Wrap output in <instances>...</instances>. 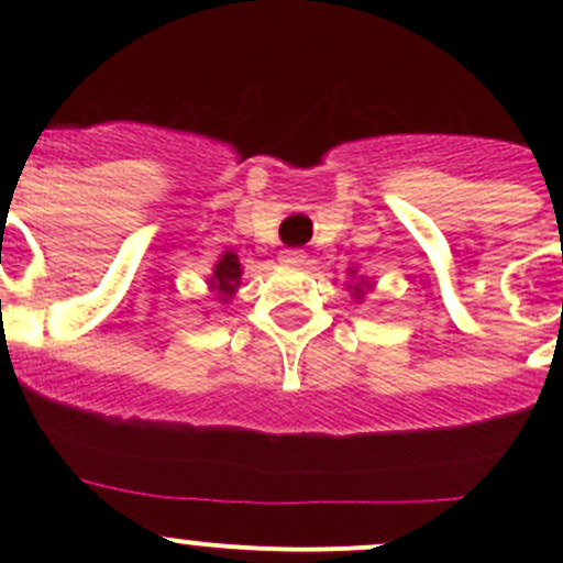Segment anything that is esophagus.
<instances>
[{
	"mask_svg": "<svg viewBox=\"0 0 563 563\" xmlns=\"http://www.w3.org/2000/svg\"><path fill=\"white\" fill-rule=\"evenodd\" d=\"M305 258H308V255H305L302 250H283L280 253V261L288 266H302Z\"/></svg>",
	"mask_w": 563,
	"mask_h": 563,
	"instance_id": "obj_1",
	"label": "esophagus"
}]
</instances>
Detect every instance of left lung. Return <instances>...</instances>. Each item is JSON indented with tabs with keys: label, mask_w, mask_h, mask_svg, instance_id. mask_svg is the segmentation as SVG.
Returning <instances> with one entry per match:
<instances>
[{
	"label": "left lung",
	"mask_w": 563,
	"mask_h": 563,
	"mask_svg": "<svg viewBox=\"0 0 563 563\" xmlns=\"http://www.w3.org/2000/svg\"><path fill=\"white\" fill-rule=\"evenodd\" d=\"M349 291H351V299H356V302H362V299H365V294L371 291L373 288V280L371 277H365V275H356V266H351L349 269Z\"/></svg>",
	"instance_id": "left-lung-1"
}]
</instances>
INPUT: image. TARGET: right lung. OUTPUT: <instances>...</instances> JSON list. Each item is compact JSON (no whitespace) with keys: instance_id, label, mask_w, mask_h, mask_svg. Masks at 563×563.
Returning <instances> with one entry per match:
<instances>
[{"instance_id":"add662e5","label":"right lung","mask_w":563,"mask_h":563,"mask_svg":"<svg viewBox=\"0 0 563 563\" xmlns=\"http://www.w3.org/2000/svg\"><path fill=\"white\" fill-rule=\"evenodd\" d=\"M209 291L214 294V299L223 305H229L236 297V288L242 283V264L236 258V253L225 250L212 266V275H209Z\"/></svg>"}]
</instances>
